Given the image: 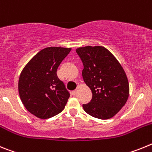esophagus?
Listing matches in <instances>:
<instances>
[{
    "label": "esophagus",
    "mask_w": 152,
    "mask_h": 152,
    "mask_svg": "<svg viewBox=\"0 0 152 152\" xmlns=\"http://www.w3.org/2000/svg\"><path fill=\"white\" fill-rule=\"evenodd\" d=\"M77 89L75 90V91H72V95H75V94H76V93H77Z\"/></svg>",
    "instance_id": "obj_1"
}]
</instances>
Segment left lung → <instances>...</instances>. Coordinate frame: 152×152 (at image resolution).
I'll return each mask as SVG.
<instances>
[{
	"label": "left lung",
	"mask_w": 152,
	"mask_h": 152,
	"mask_svg": "<svg viewBox=\"0 0 152 152\" xmlns=\"http://www.w3.org/2000/svg\"><path fill=\"white\" fill-rule=\"evenodd\" d=\"M84 65L82 76L92 91L84 111L100 119L112 118L128 100L129 87L124 70L106 48L85 46L76 49Z\"/></svg>",
	"instance_id": "1"
}]
</instances>
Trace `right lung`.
I'll return each mask as SVG.
<instances>
[{
	"label": "right lung",
	"mask_w": 152,
	"mask_h": 152,
	"mask_svg": "<svg viewBox=\"0 0 152 152\" xmlns=\"http://www.w3.org/2000/svg\"><path fill=\"white\" fill-rule=\"evenodd\" d=\"M72 49L48 47L24 67L18 89L26 109L40 119H49L64 110L70 93L58 77L57 69Z\"/></svg>",
	"instance_id": "add662e5"
}]
</instances>
